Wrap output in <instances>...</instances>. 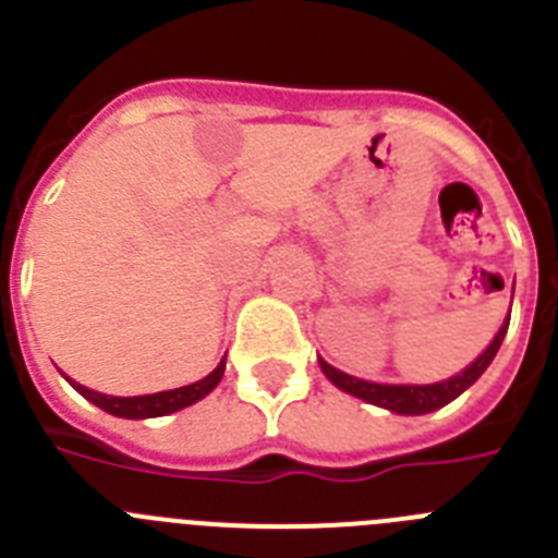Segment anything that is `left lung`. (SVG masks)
Here are the masks:
<instances>
[{
  "instance_id": "obj_1",
  "label": "left lung",
  "mask_w": 558,
  "mask_h": 558,
  "mask_svg": "<svg viewBox=\"0 0 558 558\" xmlns=\"http://www.w3.org/2000/svg\"><path fill=\"white\" fill-rule=\"evenodd\" d=\"M509 318H506V324L500 327V332L495 335V340H492L489 347H486V352H483L470 368H463L461 374L445 379V383H433V386H379V383H366V379L349 377V374L338 372V368L329 366L327 360H322V357H318V363H322L324 374L332 379L340 391L352 393V397H357V399H366V402H372V405H377V408H388V411H393V413L418 416V413L438 411V408H445L447 402H452L456 397H461V393L466 391V388H470L472 383H475V379L486 372V368H489V363L495 360L497 349H500L502 338H506Z\"/></svg>"
}]
</instances>
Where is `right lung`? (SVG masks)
<instances>
[{"instance_id": "1", "label": "right lung", "mask_w": 558, "mask_h": 558, "mask_svg": "<svg viewBox=\"0 0 558 558\" xmlns=\"http://www.w3.org/2000/svg\"><path fill=\"white\" fill-rule=\"evenodd\" d=\"M226 372V357L220 360V366L211 374H206L204 379L192 383V386L184 388H172V391H159V393H145V397H108V393H97L92 388L81 386V383H72L81 397H86L88 402H95L97 408H102L111 416L120 418H153V416H167V413H175L181 408H190L192 402L204 399L211 388L218 386L220 377Z\"/></svg>"}]
</instances>
